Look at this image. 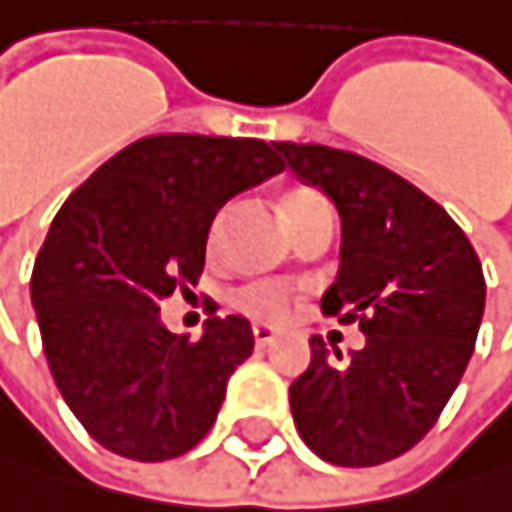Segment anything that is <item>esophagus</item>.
I'll return each mask as SVG.
<instances>
[{
    "mask_svg": "<svg viewBox=\"0 0 512 512\" xmlns=\"http://www.w3.org/2000/svg\"><path fill=\"white\" fill-rule=\"evenodd\" d=\"M251 331H254V344H258V347H270L279 338V328L276 325H267V322H258Z\"/></svg>",
    "mask_w": 512,
    "mask_h": 512,
    "instance_id": "34e87169",
    "label": "esophagus"
}]
</instances>
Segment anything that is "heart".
<instances>
[{"label": "heart", "instance_id": "obj_1", "mask_svg": "<svg viewBox=\"0 0 512 512\" xmlns=\"http://www.w3.org/2000/svg\"><path fill=\"white\" fill-rule=\"evenodd\" d=\"M316 199L319 196L310 193V190H291L285 196V202H282L285 218L294 211H301L304 205L316 202ZM214 230H218V227H214ZM285 304H288V294H285V288H276V285H258V288L242 291V307L251 310V313H258V316H279L285 310Z\"/></svg>", "mask_w": 512, "mask_h": 512}]
</instances>
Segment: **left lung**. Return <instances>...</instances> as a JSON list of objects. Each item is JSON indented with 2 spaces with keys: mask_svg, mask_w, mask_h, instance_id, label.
Masks as SVG:
<instances>
[{
  "mask_svg": "<svg viewBox=\"0 0 512 512\" xmlns=\"http://www.w3.org/2000/svg\"><path fill=\"white\" fill-rule=\"evenodd\" d=\"M276 150L338 208L341 267L322 310L365 334L353 356L310 338V368L288 390L294 427L338 467L393 461L461 384L485 310L482 264L445 208L384 165L322 144Z\"/></svg>",
  "mask_w": 512,
  "mask_h": 512,
  "instance_id": "left-lung-1",
  "label": "left lung"
}]
</instances>
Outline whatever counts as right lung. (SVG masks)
<instances>
[{
	"mask_svg": "<svg viewBox=\"0 0 512 512\" xmlns=\"http://www.w3.org/2000/svg\"><path fill=\"white\" fill-rule=\"evenodd\" d=\"M285 165L254 137L156 134L64 202L33 267L45 359L79 424L131 461H168L214 424L227 381L254 350L245 316H211L199 341L159 304L196 282L214 214Z\"/></svg>",
	"mask_w": 512,
	"mask_h": 512,
	"instance_id": "add662e5",
	"label": "right lung"
}]
</instances>
